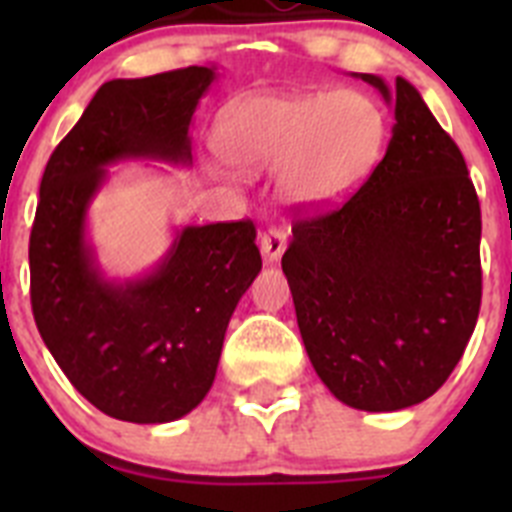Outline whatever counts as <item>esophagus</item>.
I'll list each match as a JSON object with an SVG mask.
<instances>
[{"label": "esophagus", "mask_w": 512, "mask_h": 512, "mask_svg": "<svg viewBox=\"0 0 512 512\" xmlns=\"http://www.w3.org/2000/svg\"><path fill=\"white\" fill-rule=\"evenodd\" d=\"M259 248L266 261H277L284 253V248H287V230L271 225L266 233L259 235Z\"/></svg>", "instance_id": "34e87169"}]
</instances>
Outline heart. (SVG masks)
Returning <instances> with one entry per match:
<instances>
[{
  "label": "heart",
  "mask_w": 512,
  "mask_h": 512,
  "mask_svg": "<svg viewBox=\"0 0 512 512\" xmlns=\"http://www.w3.org/2000/svg\"><path fill=\"white\" fill-rule=\"evenodd\" d=\"M387 120L356 89L330 94H251L228 104L215 125L230 164L261 171L277 164V187L297 207L343 200L377 166Z\"/></svg>",
  "instance_id": "obj_1"
}]
</instances>
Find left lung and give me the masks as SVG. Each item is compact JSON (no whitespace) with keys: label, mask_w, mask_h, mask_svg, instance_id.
I'll return each mask as SVG.
<instances>
[{"label":"left lung","mask_w":512,"mask_h":512,"mask_svg":"<svg viewBox=\"0 0 512 512\" xmlns=\"http://www.w3.org/2000/svg\"><path fill=\"white\" fill-rule=\"evenodd\" d=\"M366 84L395 104L384 158L343 205L300 217L282 256L297 325L348 408L428 400L474 333L482 215L467 164L410 81Z\"/></svg>","instance_id":"1"}]
</instances>
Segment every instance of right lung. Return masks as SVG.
I'll use <instances>...</instances> for the list:
<instances>
[{
  "mask_svg": "<svg viewBox=\"0 0 512 512\" xmlns=\"http://www.w3.org/2000/svg\"><path fill=\"white\" fill-rule=\"evenodd\" d=\"M215 66L99 87L40 179L30 233V302L56 364L104 415L169 423L205 400L230 315L261 253L251 220L187 225L166 259L133 282L102 277L87 210L107 166L128 158L192 164L189 125Z\"/></svg>",
  "mask_w": 512,
  "mask_h": 512,
  "instance_id": "right-lung-1",
  "label": "right lung"
}]
</instances>
